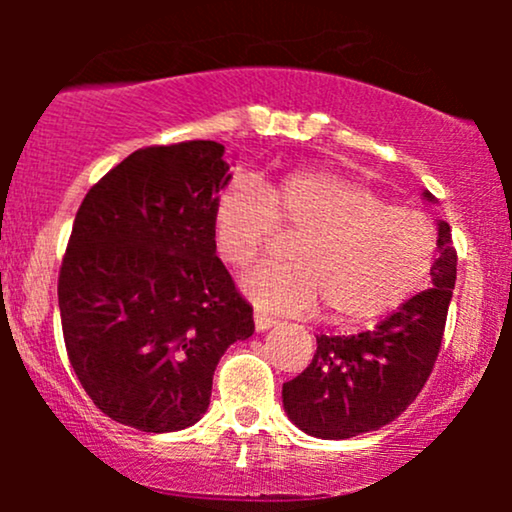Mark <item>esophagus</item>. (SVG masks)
Instances as JSON below:
<instances>
[{
    "label": "esophagus",
    "instance_id": "1",
    "mask_svg": "<svg viewBox=\"0 0 512 512\" xmlns=\"http://www.w3.org/2000/svg\"><path fill=\"white\" fill-rule=\"evenodd\" d=\"M274 325H276L274 317H269V315H264V313H255V330L257 332H267L269 327H274Z\"/></svg>",
    "mask_w": 512,
    "mask_h": 512
}]
</instances>
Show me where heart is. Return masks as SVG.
<instances>
[{
	"label": "heart",
	"mask_w": 512,
	"mask_h": 512,
	"mask_svg": "<svg viewBox=\"0 0 512 512\" xmlns=\"http://www.w3.org/2000/svg\"><path fill=\"white\" fill-rule=\"evenodd\" d=\"M298 233L289 262H262L240 286L269 313L305 315L322 303L334 325H366L407 303L436 257V228L421 211L387 207L363 182L332 170H293L274 185L236 180L214 204V245L243 269L274 231Z\"/></svg>",
	"instance_id": "1"
}]
</instances>
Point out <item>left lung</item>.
I'll return each instance as SVG.
<instances>
[{
    "instance_id": "obj_1",
    "label": "left lung",
    "mask_w": 512,
    "mask_h": 512,
    "mask_svg": "<svg viewBox=\"0 0 512 512\" xmlns=\"http://www.w3.org/2000/svg\"><path fill=\"white\" fill-rule=\"evenodd\" d=\"M424 199L436 202L428 190ZM455 279L450 226L438 221L431 289L411 296L373 330L349 337L320 334L310 366L281 390L293 424L308 436L344 440L395 421L431 375Z\"/></svg>"
}]
</instances>
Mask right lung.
<instances>
[{
  "label": "right lung",
  "instance_id": "right-lung-1",
  "mask_svg": "<svg viewBox=\"0 0 512 512\" xmlns=\"http://www.w3.org/2000/svg\"><path fill=\"white\" fill-rule=\"evenodd\" d=\"M219 142L146 146L88 190L57 298L69 361L105 416L146 433L197 424L252 308L216 257Z\"/></svg>",
  "mask_w": 512,
  "mask_h": 512
}]
</instances>
